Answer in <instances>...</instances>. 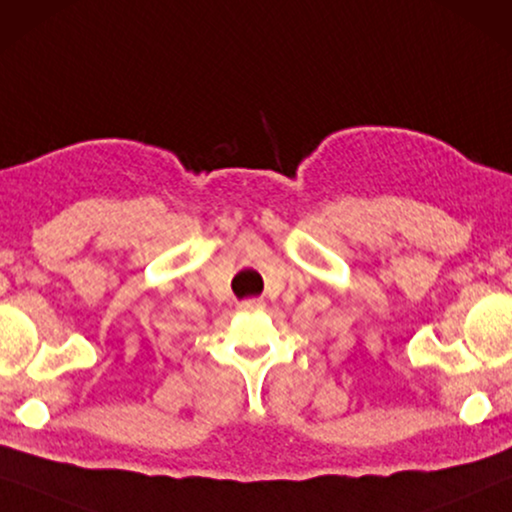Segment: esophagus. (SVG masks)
<instances>
[{
	"label": "esophagus",
	"instance_id": "obj_1",
	"mask_svg": "<svg viewBox=\"0 0 512 512\" xmlns=\"http://www.w3.org/2000/svg\"><path fill=\"white\" fill-rule=\"evenodd\" d=\"M264 301L262 299H246L241 301V311H262Z\"/></svg>",
	"mask_w": 512,
	"mask_h": 512
}]
</instances>
